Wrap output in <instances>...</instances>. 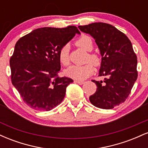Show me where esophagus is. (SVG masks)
<instances>
[{
    "instance_id": "obj_1",
    "label": "esophagus",
    "mask_w": 148,
    "mask_h": 148,
    "mask_svg": "<svg viewBox=\"0 0 148 148\" xmlns=\"http://www.w3.org/2000/svg\"><path fill=\"white\" fill-rule=\"evenodd\" d=\"M74 82H76V83H77L78 84H79V85H82V84H84V81H78V80H76V81H74Z\"/></svg>"
}]
</instances>
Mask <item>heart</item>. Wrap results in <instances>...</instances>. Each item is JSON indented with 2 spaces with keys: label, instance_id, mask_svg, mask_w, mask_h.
I'll return each mask as SVG.
<instances>
[{
  "label": "heart",
  "instance_id": "b5f03b06",
  "mask_svg": "<svg viewBox=\"0 0 148 148\" xmlns=\"http://www.w3.org/2000/svg\"><path fill=\"white\" fill-rule=\"evenodd\" d=\"M76 45L88 52H90L93 48L92 40L87 35H83L80 37L76 41ZM69 45H64L59 51V60L64 65H67L69 63ZM88 57V60H90L95 65H99L101 60L99 56L95 54H89ZM64 72L69 78L78 81H83L89 77L94 72V66L90 62L84 65H72L66 69Z\"/></svg>",
  "mask_w": 148,
  "mask_h": 148
}]
</instances>
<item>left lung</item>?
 <instances>
[{
    "mask_svg": "<svg viewBox=\"0 0 148 148\" xmlns=\"http://www.w3.org/2000/svg\"><path fill=\"white\" fill-rule=\"evenodd\" d=\"M78 28L94 38L101 56L99 76L104 79L92 81L97 88L89 97L90 101L102 109L114 108L128 97L138 77L137 57L132 42L108 23L98 22Z\"/></svg>",
    "mask_w": 148,
    "mask_h": 148,
    "instance_id": "1",
    "label": "left lung"
}]
</instances>
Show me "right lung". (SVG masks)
Masks as SVG:
<instances>
[{"label": "right lung", "mask_w": 148, "mask_h": 148, "mask_svg": "<svg viewBox=\"0 0 148 148\" xmlns=\"http://www.w3.org/2000/svg\"><path fill=\"white\" fill-rule=\"evenodd\" d=\"M80 35L76 26L37 28L22 37L10 60L11 79L24 102L30 108L49 111L63 100L70 78L60 77V49Z\"/></svg>", "instance_id": "right-lung-1"}]
</instances>
